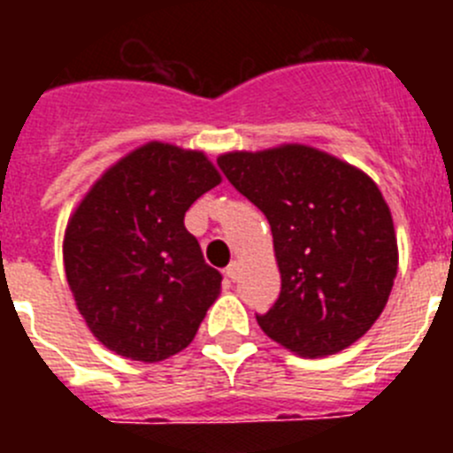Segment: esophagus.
Returning a JSON list of instances; mask_svg holds the SVG:
<instances>
[{"mask_svg":"<svg viewBox=\"0 0 453 453\" xmlns=\"http://www.w3.org/2000/svg\"><path fill=\"white\" fill-rule=\"evenodd\" d=\"M226 276H229L231 281H238V276H240V263H231L229 267H226Z\"/></svg>","mask_w":453,"mask_h":453,"instance_id":"obj_1","label":"esophagus"}]
</instances>
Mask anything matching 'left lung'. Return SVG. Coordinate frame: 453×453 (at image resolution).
<instances>
[{"label":"left lung","mask_w":453,"mask_h":453,"mask_svg":"<svg viewBox=\"0 0 453 453\" xmlns=\"http://www.w3.org/2000/svg\"><path fill=\"white\" fill-rule=\"evenodd\" d=\"M231 186L263 211L274 238L281 295L261 329L318 358L347 349L383 313L397 276V235L365 172L306 145L229 151Z\"/></svg>","instance_id":"obj_1"}]
</instances>
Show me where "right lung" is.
<instances>
[{"mask_svg": "<svg viewBox=\"0 0 453 453\" xmlns=\"http://www.w3.org/2000/svg\"><path fill=\"white\" fill-rule=\"evenodd\" d=\"M222 181L203 151L147 142L108 167L72 213L63 263L92 335L131 361L192 342L222 274L203 263L186 211Z\"/></svg>", "mask_w": 453, "mask_h": 453, "instance_id": "right-lung-1", "label": "right lung"}]
</instances>
